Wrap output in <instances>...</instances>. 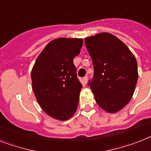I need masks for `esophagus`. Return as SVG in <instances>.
Here are the masks:
<instances>
[{
  "mask_svg": "<svg viewBox=\"0 0 151 151\" xmlns=\"http://www.w3.org/2000/svg\"><path fill=\"white\" fill-rule=\"evenodd\" d=\"M87 81H88V78H87V76H85L84 78H83V82L84 84H87Z\"/></svg>",
  "mask_w": 151,
  "mask_h": 151,
  "instance_id": "esophagus-1",
  "label": "esophagus"
}]
</instances>
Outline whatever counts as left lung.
<instances>
[{
    "instance_id": "obj_1",
    "label": "left lung",
    "mask_w": 151,
    "mask_h": 151,
    "mask_svg": "<svg viewBox=\"0 0 151 151\" xmlns=\"http://www.w3.org/2000/svg\"><path fill=\"white\" fill-rule=\"evenodd\" d=\"M84 40L93 64V78L88 84L95 101L108 113L121 111L136 87V58L124 43L110 33H100Z\"/></svg>"
}]
</instances>
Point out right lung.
<instances>
[{"label":"right lung","mask_w":151,"mask_h":151,"mask_svg":"<svg viewBox=\"0 0 151 151\" xmlns=\"http://www.w3.org/2000/svg\"><path fill=\"white\" fill-rule=\"evenodd\" d=\"M82 46L81 38L54 39L39 54L31 70L37 101L47 114L59 121L70 119L78 108L82 84L73 58Z\"/></svg>","instance_id":"add662e5"}]
</instances>
